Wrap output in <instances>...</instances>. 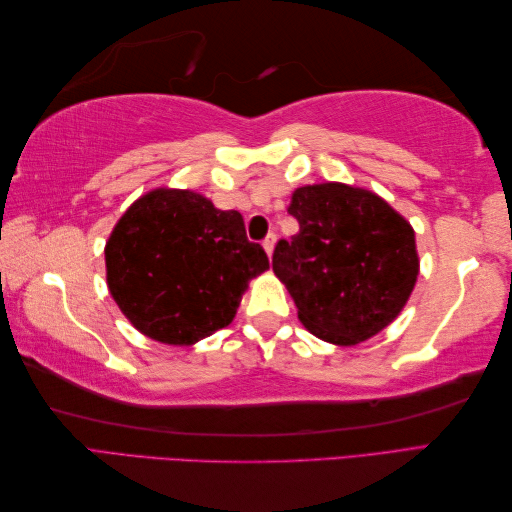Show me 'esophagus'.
<instances>
[{"label": "esophagus", "mask_w": 512, "mask_h": 512, "mask_svg": "<svg viewBox=\"0 0 512 512\" xmlns=\"http://www.w3.org/2000/svg\"><path fill=\"white\" fill-rule=\"evenodd\" d=\"M275 244H277V235L275 233H270L266 239H264V248H266V253H268V257H273V250H275Z\"/></svg>", "instance_id": "34e87169"}]
</instances>
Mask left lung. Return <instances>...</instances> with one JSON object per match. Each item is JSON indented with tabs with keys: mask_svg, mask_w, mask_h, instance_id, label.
Returning a JSON list of instances; mask_svg holds the SVG:
<instances>
[{
	"mask_svg": "<svg viewBox=\"0 0 512 512\" xmlns=\"http://www.w3.org/2000/svg\"><path fill=\"white\" fill-rule=\"evenodd\" d=\"M295 237L279 239L273 270L299 321L334 345L367 341L394 321L418 279L409 222L367 189L341 182L292 193Z\"/></svg>",
	"mask_w": 512,
	"mask_h": 512,
	"instance_id": "obj_1",
	"label": "left lung"
}]
</instances>
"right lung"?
<instances>
[{
    "mask_svg": "<svg viewBox=\"0 0 512 512\" xmlns=\"http://www.w3.org/2000/svg\"><path fill=\"white\" fill-rule=\"evenodd\" d=\"M105 266L125 317L169 345L226 328L248 281L270 268L242 215L180 189H154L129 206L107 239Z\"/></svg>",
    "mask_w": 512,
    "mask_h": 512,
    "instance_id": "add662e5",
    "label": "right lung"
}]
</instances>
